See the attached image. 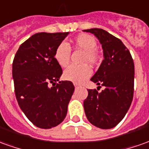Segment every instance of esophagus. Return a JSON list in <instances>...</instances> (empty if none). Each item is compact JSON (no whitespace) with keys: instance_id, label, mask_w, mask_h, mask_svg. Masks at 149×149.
<instances>
[{"instance_id":"1","label":"esophagus","mask_w":149,"mask_h":149,"mask_svg":"<svg viewBox=\"0 0 149 149\" xmlns=\"http://www.w3.org/2000/svg\"><path fill=\"white\" fill-rule=\"evenodd\" d=\"M74 86L76 87V88H77V87H78V85H77V84H75V83H74Z\"/></svg>"}]
</instances>
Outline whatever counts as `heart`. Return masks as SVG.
<instances>
[{"mask_svg":"<svg viewBox=\"0 0 149 149\" xmlns=\"http://www.w3.org/2000/svg\"><path fill=\"white\" fill-rule=\"evenodd\" d=\"M73 44L76 47L85 51L83 58V63H89L94 65L98 61V55L96 48L97 47L96 39L92 35L87 34H81L77 36L73 40ZM71 56V49L66 42H60L57 46L55 52V60L60 67L64 68L67 66ZM92 74V70L88 65L76 66L71 65L65 69L64 72V77L65 80L75 83L81 84L89 78Z\"/></svg>","mask_w":149,"mask_h":149,"instance_id":"obj_1","label":"heart"}]
</instances>
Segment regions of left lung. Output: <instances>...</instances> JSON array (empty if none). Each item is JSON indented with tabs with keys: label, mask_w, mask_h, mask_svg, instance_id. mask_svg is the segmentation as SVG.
I'll list each match as a JSON object with an SVG mask.
<instances>
[{
	"label": "left lung",
	"mask_w": 149,
	"mask_h": 149,
	"mask_svg": "<svg viewBox=\"0 0 149 149\" xmlns=\"http://www.w3.org/2000/svg\"><path fill=\"white\" fill-rule=\"evenodd\" d=\"M83 31L93 34L102 44L104 60L90 80L105 87L100 93L96 89L88 90V97L84 101L85 115L97 127L113 128L124 118L132 102L135 77L132 57L121 40L107 31L99 28Z\"/></svg>",
	"instance_id": "8db88e82"
}]
</instances>
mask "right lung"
<instances>
[{"instance_id": "add662e5", "label": "right lung", "mask_w": 149, "mask_h": 149, "mask_svg": "<svg viewBox=\"0 0 149 149\" xmlns=\"http://www.w3.org/2000/svg\"><path fill=\"white\" fill-rule=\"evenodd\" d=\"M68 34L37 33L19 47L13 59L17 101L28 119L40 128H52L64 121L74 92L71 81H60L62 68L54 57Z\"/></svg>"}]
</instances>
